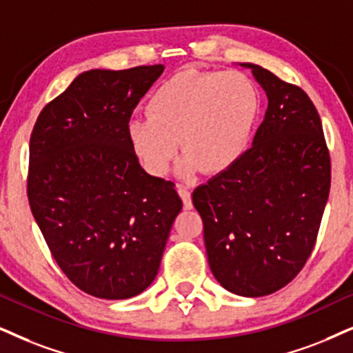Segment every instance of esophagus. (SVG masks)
I'll return each instance as SVG.
<instances>
[{"label":"esophagus","mask_w":353,"mask_h":353,"mask_svg":"<svg viewBox=\"0 0 353 353\" xmlns=\"http://www.w3.org/2000/svg\"><path fill=\"white\" fill-rule=\"evenodd\" d=\"M177 192H179L182 202H184V208L185 210H190L192 208V195H190L189 187H185V185H182V184H177Z\"/></svg>","instance_id":"1"}]
</instances>
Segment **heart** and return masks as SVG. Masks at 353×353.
Wrapping results in <instances>:
<instances>
[{"label": "heart", "instance_id": "1", "mask_svg": "<svg viewBox=\"0 0 353 353\" xmlns=\"http://www.w3.org/2000/svg\"><path fill=\"white\" fill-rule=\"evenodd\" d=\"M150 115L132 119L127 137L151 176H164L176 158L182 176L228 171L248 150L259 112L254 83L239 71L184 70L151 94Z\"/></svg>", "mask_w": 353, "mask_h": 353}]
</instances>
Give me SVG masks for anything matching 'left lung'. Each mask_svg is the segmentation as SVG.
I'll return each instance as SVG.
<instances>
[{"label": "left lung", "instance_id": "left-lung-1", "mask_svg": "<svg viewBox=\"0 0 353 353\" xmlns=\"http://www.w3.org/2000/svg\"><path fill=\"white\" fill-rule=\"evenodd\" d=\"M267 105L252 146L199 185L210 270L239 296H265L292 282L313 252L331 189V158L319 114L301 88L259 65L241 63Z\"/></svg>", "mask_w": 353, "mask_h": 353}]
</instances>
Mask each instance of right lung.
<instances>
[{
	"mask_svg": "<svg viewBox=\"0 0 353 353\" xmlns=\"http://www.w3.org/2000/svg\"><path fill=\"white\" fill-rule=\"evenodd\" d=\"M163 65L89 70L48 102L29 146L32 215L63 274L88 295L137 296L156 279L182 200L127 137Z\"/></svg>",
	"mask_w": 353,
	"mask_h": 353,
	"instance_id": "right-lung-1",
	"label": "right lung"
}]
</instances>
